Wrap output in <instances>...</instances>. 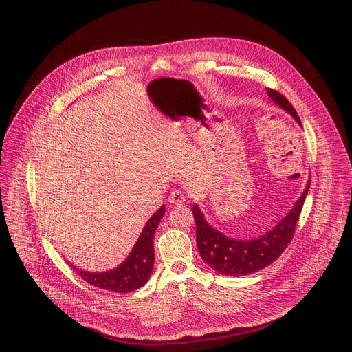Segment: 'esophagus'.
<instances>
[{"instance_id":"esophagus-1","label":"esophagus","mask_w":352,"mask_h":352,"mask_svg":"<svg viewBox=\"0 0 352 352\" xmlns=\"http://www.w3.org/2000/svg\"><path fill=\"white\" fill-rule=\"evenodd\" d=\"M185 199H186V196L181 190H173L168 196L170 204H173V205H182L185 202Z\"/></svg>"}]
</instances>
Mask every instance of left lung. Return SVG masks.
I'll return each instance as SVG.
<instances>
[{
  "mask_svg": "<svg viewBox=\"0 0 352 352\" xmlns=\"http://www.w3.org/2000/svg\"><path fill=\"white\" fill-rule=\"evenodd\" d=\"M272 102L287 111L300 126V120L288 100L278 91L267 89ZM311 186V179L307 184L304 193L298 197L289 213L278 221L273 230L255 239H235L224 235L212 227L204 217L202 212L193 205L192 213L196 223V243L204 262L224 276H246L259 272L272 265L288 246L294 236V231L302 210L305 197Z\"/></svg>",
  "mask_w": 352,
  "mask_h": 352,
  "instance_id": "8db88e82",
  "label": "left lung"
}]
</instances>
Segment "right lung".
<instances>
[{"mask_svg": "<svg viewBox=\"0 0 352 352\" xmlns=\"http://www.w3.org/2000/svg\"><path fill=\"white\" fill-rule=\"evenodd\" d=\"M166 213L163 205L146 223L139 239L132 248L128 258L116 269L102 273L86 272L71 265L76 274H79L90 285L113 292H131L143 287L152 274L155 265V248L153 238L156 228Z\"/></svg>", "mask_w": 352, "mask_h": 352, "instance_id": "obj_1", "label": "right lung"}]
</instances>
